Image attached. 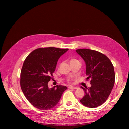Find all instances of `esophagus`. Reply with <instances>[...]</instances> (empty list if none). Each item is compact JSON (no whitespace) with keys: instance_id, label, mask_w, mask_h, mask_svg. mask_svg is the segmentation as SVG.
<instances>
[{"instance_id":"esophagus-1","label":"esophagus","mask_w":129,"mask_h":129,"mask_svg":"<svg viewBox=\"0 0 129 129\" xmlns=\"http://www.w3.org/2000/svg\"><path fill=\"white\" fill-rule=\"evenodd\" d=\"M69 89H78L77 87H73V86H69L68 87Z\"/></svg>"}]
</instances>
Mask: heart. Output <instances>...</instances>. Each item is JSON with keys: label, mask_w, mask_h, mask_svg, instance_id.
Wrapping results in <instances>:
<instances>
[{"label": "heart", "mask_w": 129, "mask_h": 129, "mask_svg": "<svg viewBox=\"0 0 129 129\" xmlns=\"http://www.w3.org/2000/svg\"><path fill=\"white\" fill-rule=\"evenodd\" d=\"M77 61H78L77 60H76V59H71V60H70V63H71L74 62H77ZM68 82H69V83H71V82H72V80H71V79H69V80H68Z\"/></svg>", "instance_id": "obj_1"}]
</instances>
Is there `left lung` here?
<instances>
[{"mask_svg":"<svg viewBox=\"0 0 129 129\" xmlns=\"http://www.w3.org/2000/svg\"><path fill=\"white\" fill-rule=\"evenodd\" d=\"M86 65L87 80L90 79V88L81 87L85 96L80 100L84 106L96 108L104 104L111 93L115 83L112 63L104 54L86 48L77 49Z\"/></svg>","mask_w":129,"mask_h":129,"instance_id":"1","label":"left lung"}]
</instances>
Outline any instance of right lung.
I'll return each instance as SVG.
<instances>
[{
  "label": "right lung",
  "instance_id": "add662e5",
  "mask_svg": "<svg viewBox=\"0 0 129 129\" xmlns=\"http://www.w3.org/2000/svg\"><path fill=\"white\" fill-rule=\"evenodd\" d=\"M68 50L56 47L37 48L25 59L20 73V86L28 101L38 109L53 108L67 88L57 85L49 88L48 83L53 76L60 57Z\"/></svg>",
  "mask_w": 129,
  "mask_h": 129
}]
</instances>
